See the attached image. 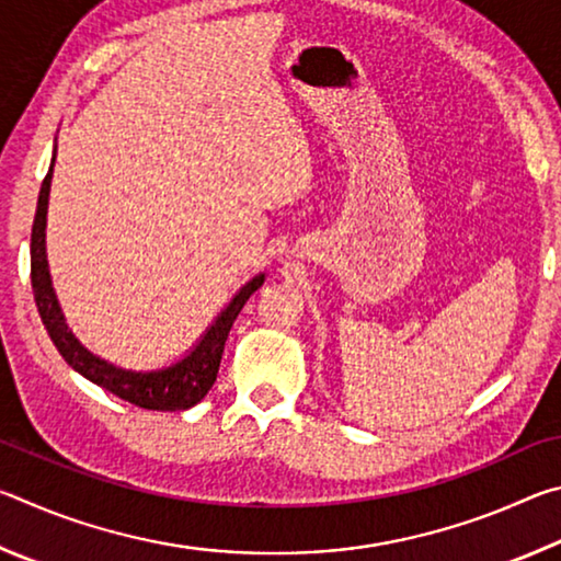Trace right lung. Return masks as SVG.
Masks as SVG:
<instances>
[{"instance_id": "obj_1", "label": "right lung", "mask_w": 561, "mask_h": 561, "mask_svg": "<svg viewBox=\"0 0 561 561\" xmlns=\"http://www.w3.org/2000/svg\"><path fill=\"white\" fill-rule=\"evenodd\" d=\"M54 160L56 148L49 173H46L39 190V203H36V215L32 225V289L36 307H39L42 321L46 331H49L54 346L59 348V354L73 371H79L83 378L106 388V391L123 398V401L138 408H148V411H187V408L201 403L207 391L213 388L217 368H220L222 360L227 334H230L244 301L264 284V274L252 277L234 294L232 301L217 314L213 327L205 331L201 341L193 346V351L175 360V364L158 368V371H130V368H121L106 358L91 354V351L73 336L69 324H66L59 299H56L51 287L49 260H46V210H49Z\"/></svg>"}]
</instances>
